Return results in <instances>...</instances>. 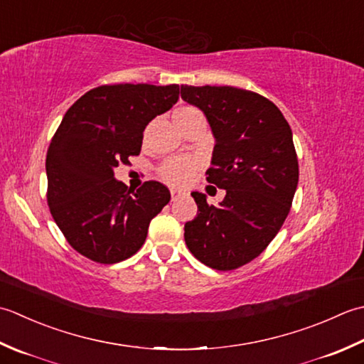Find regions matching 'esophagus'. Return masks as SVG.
<instances>
[{
  "label": "esophagus",
  "instance_id": "1",
  "mask_svg": "<svg viewBox=\"0 0 364 364\" xmlns=\"http://www.w3.org/2000/svg\"><path fill=\"white\" fill-rule=\"evenodd\" d=\"M183 195H187V193L182 191V190H177V188H171V198L173 199H177V198H181Z\"/></svg>",
  "mask_w": 364,
  "mask_h": 364
}]
</instances>
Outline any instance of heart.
Instances as JSON below:
<instances>
[{"instance_id":"heart-1","label":"heart","mask_w":364,"mask_h":364,"mask_svg":"<svg viewBox=\"0 0 364 364\" xmlns=\"http://www.w3.org/2000/svg\"><path fill=\"white\" fill-rule=\"evenodd\" d=\"M196 114H201L196 108L182 107L174 113V122L177 125L183 119H187V117L196 116ZM196 169H198V161L195 159L176 157L163 163V166L160 168V174L163 177V181H166L171 185H176V187H182V185H185L191 179Z\"/></svg>"}]
</instances>
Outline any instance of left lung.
I'll return each mask as SVG.
<instances>
[{
  "mask_svg": "<svg viewBox=\"0 0 364 364\" xmlns=\"http://www.w3.org/2000/svg\"><path fill=\"white\" fill-rule=\"evenodd\" d=\"M203 111L215 147L207 182L226 190L218 205L193 191L198 215L185 223V243L198 261L234 270L267 248L291 210L299 183L292 130L275 103L232 86H181Z\"/></svg>",
  "mask_w": 364,
  "mask_h": 364,
  "instance_id": "8db88e82",
  "label": "left lung"
}]
</instances>
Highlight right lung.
I'll return each instance as SVG.
<instances>
[{"instance_id":"right-lung-1","label":"right lung","mask_w":364,"mask_h":364,"mask_svg":"<svg viewBox=\"0 0 364 364\" xmlns=\"http://www.w3.org/2000/svg\"><path fill=\"white\" fill-rule=\"evenodd\" d=\"M177 99L179 85H105L64 114L47 152V201L80 255L116 264L143 247L151 220L171 193L155 181L132 190L116 181L114 168L141 152L146 125Z\"/></svg>"}]
</instances>
